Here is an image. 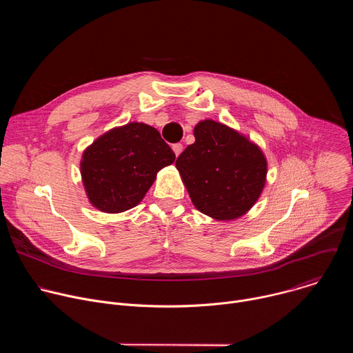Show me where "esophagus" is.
<instances>
[{
	"label": "esophagus",
	"instance_id": "34e87169",
	"mask_svg": "<svg viewBox=\"0 0 353 353\" xmlns=\"http://www.w3.org/2000/svg\"><path fill=\"white\" fill-rule=\"evenodd\" d=\"M172 149H173V152L176 154V157H179L181 154V150H183V145L181 143H174V145H172Z\"/></svg>",
	"mask_w": 353,
	"mask_h": 353
}]
</instances>
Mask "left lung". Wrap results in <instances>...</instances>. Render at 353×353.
<instances>
[{"instance_id":"obj_1","label":"left lung","mask_w":353,"mask_h":353,"mask_svg":"<svg viewBox=\"0 0 353 353\" xmlns=\"http://www.w3.org/2000/svg\"><path fill=\"white\" fill-rule=\"evenodd\" d=\"M194 137L195 142L176 161L194 207L216 221L244 215L265 184L267 159L261 149L214 120L199 121Z\"/></svg>"}]
</instances>
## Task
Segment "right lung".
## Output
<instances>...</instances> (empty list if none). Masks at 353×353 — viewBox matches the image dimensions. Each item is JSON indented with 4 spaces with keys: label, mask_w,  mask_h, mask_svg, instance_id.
<instances>
[{
    "label": "right lung",
    "mask_w": 353,
    "mask_h": 353,
    "mask_svg": "<svg viewBox=\"0 0 353 353\" xmlns=\"http://www.w3.org/2000/svg\"><path fill=\"white\" fill-rule=\"evenodd\" d=\"M174 159V152L154 127L130 123L110 130L82 155L81 176L90 204L108 214L134 208L157 173Z\"/></svg>",
    "instance_id": "right-lung-1"
}]
</instances>
